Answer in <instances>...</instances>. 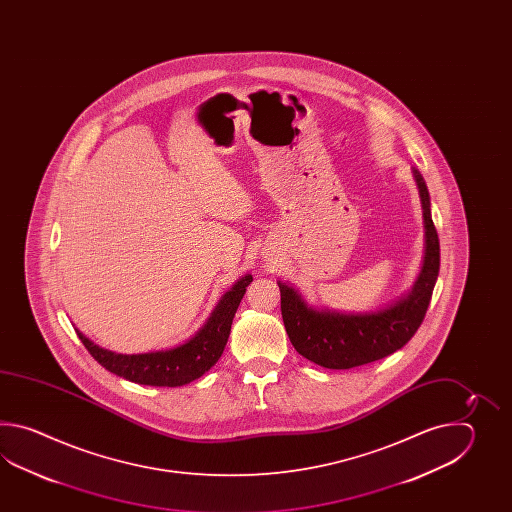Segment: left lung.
Segmentation results:
<instances>
[{
    "label": "left lung",
    "mask_w": 512,
    "mask_h": 512,
    "mask_svg": "<svg viewBox=\"0 0 512 512\" xmlns=\"http://www.w3.org/2000/svg\"><path fill=\"white\" fill-rule=\"evenodd\" d=\"M425 219V256L410 291L364 313L315 307L291 283L278 282L285 331L294 349L327 370H349L384 359L408 344L421 326L439 274V238L423 175L412 168Z\"/></svg>",
    "instance_id": "left-lung-1"
}]
</instances>
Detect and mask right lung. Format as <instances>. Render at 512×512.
I'll return each instance as SVG.
<instances>
[{
  "label": "right lung",
  "instance_id": "1",
  "mask_svg": "<svg viewBox=\"0 0 512 512\" xmlns=\"http://www.w3.org/2000/svg\"><path fill=\"white\" fill-rule=\"evenodd\" d=\"M251 282L252 274L241 276L219 298L218 305L196 335L175 348L124 355L100 348L78 329L77 335L100 366L126 381L144 386H185L205 375L218 362L229 340L232 318L236 315L241 298Z\"/></svg>",
  "mask_w": 512,
  "mask_h": 512
}]
</instances>
